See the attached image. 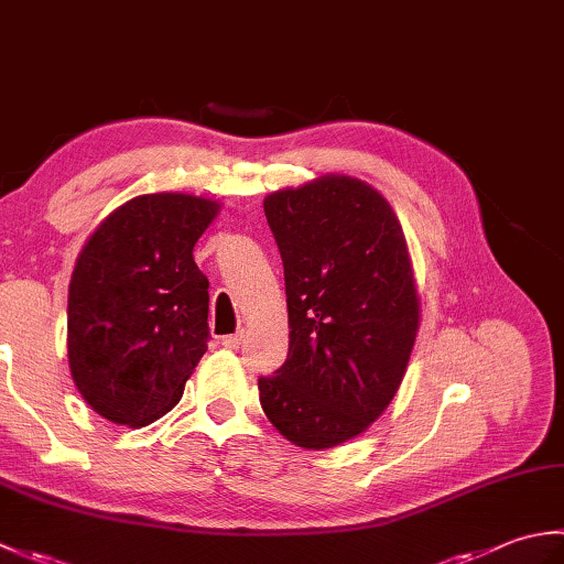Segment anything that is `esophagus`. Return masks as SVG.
Instances as JSON below:
<instances>
[{"instance_id": "34e87169", "label": "esophagus", "mask_w": 564, "mask_h": 564, "mask_svg": "<svg viewBox=\"0 0 564 564\" xmlns=\"http://www.w3.org/2000/svg\"><path fill=\"white\" fill-rule=\"evenodd\" d=\"M242 341H245V334L242 332L230 334V337H223L225 349H239V346H242Z\"/></svg>"}]
</instances>
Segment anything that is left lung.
Returning a JSON list of instances; mask_svg holds the SVG:
<instances>
[{"instance_id": "left-lung-1", "label": "left lung", "mask_w": 564, "mask_h": 564, "mask_svg": "<svg viewBox=\"0 0 564 564\" xmlns=\"http://www.w3.org/2000/svg\"><path fill=\"white\" fill-rule=\"evenodd\" d=\"M263 213L291 334L259 402L283 438L327 451L361 436L402 386L422 317L410 249L390 203L356 176L273 191Z\"/></svg>"}]
</instances>
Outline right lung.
I'll return each instance as SVG.
<instances>
[{
    "label": "right lung",
    "instance_id": "add662e5",
    "mask_svg": "<svg viewBox=\"0 0 564 564\" xmlns=\"http://www.w3.org/2000/svg\"><path fill=\"white\" fill-rule=\"evenodd\" d=\"M220 200L145 194L84 242L67 295V358L79 394L121 426H148L182 400L208 351V279L194 261Z\"/></svg>",
    "mask_w": 564,
    "mask_h": 564
}]
</instances>
